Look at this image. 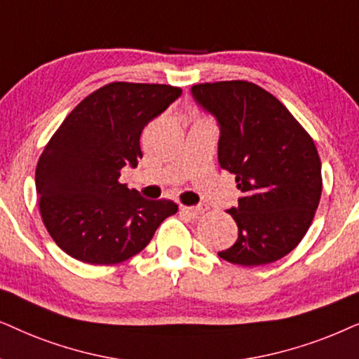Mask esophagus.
Segmentation results:
<instances>
[{
	"label": "esophagus",
	"instance_id": "1",
	"mask_svg": "<svg viewBox=\"0 0 359 359\" xmlns=\"http://www.w3.org/2000/svg\"><path fill=\"white\" fill-rule=\"evenodd\" d=\"M208 210L207 205H198V207H185V205H180V212L187 215L190 218H197L198 215L205 213Z\"/></svg>",
	"mask_w": 359,
	"mask_h": 359
}]
</instances>
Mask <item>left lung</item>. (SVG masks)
I'll return each mask as SVG.
<instances>
[{
	"instance_id": "obj_1",
	"label": "left lung",
	"mask_w": 359,
	"mask_h": 359,
	"mask_svg": "<svg viewBox=\"0 0 359 359\" xmlns=\"http://www.w3.org/2000/svg\"><path fill=\"white\" fill-rule=\"evenodd\" d=\"M192 95L217 116L218 162L243 192L238 207L228 210L238 240L218 256L246 267L280 259L302 241L322 195L313 140L274 95L252 82L198 83Z\"/></svg>"
}]
</instances>
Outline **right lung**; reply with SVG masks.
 Returning a JSON list of instances; mask_svg holds the SVG:
<instances>
[{"label":"right lung","instance_id":"obj_1","mask_svg":"<svg viewBox=\"0 0 359 359\" xmlns=\"http://www.w3.org/2000/svg\"><path fill=\"white\" fill-rule=\"evenodd\" d=\"M180 93L172 85L111 82L64 119L36 167L42 222L62 251L88 264H118L144 250L177 213L172 200L141 197L119 175L142 157L146 124Z\"/></svg>","mask_w":359,"mask_h":359}]
</instances>
